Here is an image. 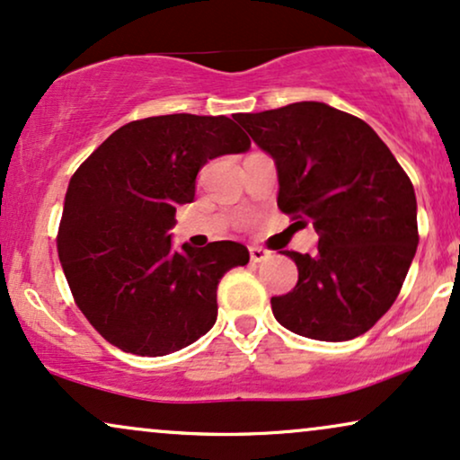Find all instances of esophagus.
<instances>
[{
	"instance_id": "obj_1",
	"label": "esophagus",
	"mask_w": 460,
	"mask_h": 460,
	"mask_svg": "<svg viewBox=\"0 0 460 460\" xmlns=\"http://www.w3.org/2000/svg\"><path fill=\"white\" fill-rule=\"evenodd\" d=\"M249 258H252V262L253 264H260V262H266V260L270 258V252L269 249H264V247H249Z\"/></svg>"
}]
</instances>
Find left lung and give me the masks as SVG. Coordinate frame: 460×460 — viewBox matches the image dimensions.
I'll return each mask as SVG.
<instances>
[{
	"mask_svg": "<svg viewBox=\"0 0 460 460\" xmlns=\"http://www.w3.org/2000/svg\"><path fill=\"white\" fill-rule=\"evenodd\" d=\"M239 123L275 160L277 207L320 234L314 256L283 252L298 283L270 298L277 322L317 341L365 334L393 307L416 256L410 177L371 126L324 102L241 112Z\"/></svg>",
	"mask_w": 460,
	"mask_h": 460,
	"instance_id": "8db88e82",
	"label": "left lung"
}]
</instances>
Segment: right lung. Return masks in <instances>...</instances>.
I'll return each instance as SVG.
<instances>
[{"mask_svg": "<svg viewBox=\"0 0 460 460\" xmlns=\"http://www.w3.org/2000/svg\"><path fill=\"white\" fill-rule=\"evenodd\" d=\"M249 146L228 117L179 112L119 128L74 172L57 252L78 309L106 341L166 356L211 331L219 279L249 262L247 247L174 252L168 230L179 204L194 200L198 170Z\"/></svg>", "mask_w": 460, "mask_h": 460, "instance_id": "add662e5", "label": "right lung"}]
</instances>
